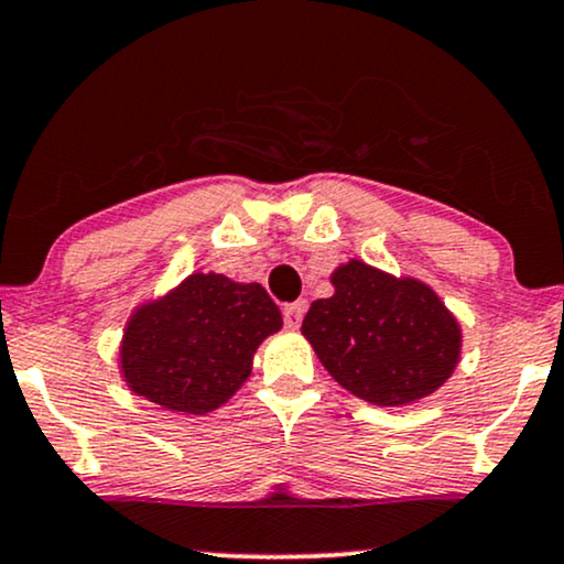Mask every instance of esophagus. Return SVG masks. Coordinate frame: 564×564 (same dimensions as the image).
Wrapping results in <instances>:
<instances>
[{
  "instance_id": "34e87169",
  "label": "esophagus",
  "mask_w": 564,
  "mask_h": 564,
  "mask_svg": "<svg viewBox=\"0 0 564 564\" xmlns=\"http://www.w3.org/2000/svg\"><path fill=\"white\" fill-rule=\"evenodd\" d=\"M305 308H308V303H305V300H297V303L284 305V311H282L284 326L292 328V332L300 328V321H303V316H305Z\"/></svg>"
}]
</instances>
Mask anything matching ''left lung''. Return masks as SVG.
<instances>
[{
  "instance_id": "left-lung-1",
  "label": "left lung",
  "mask_w": 564,
  "mask_h": 564,
  "mask_svg": "<svg viewBox=\"0 0 564 564\" xmlns=\"http://www.w3.org/2000/svg\"><path fill=\"white\" fill-rule=\"evenodd\" d=\"M334 295L311 303L303 336L336 383L376 406L430 397L460 360V324L437 292L349 259L332 274Z\"/></svg>"
}]
</instances>
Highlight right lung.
I'll return each instance as SVG.
<instances>
[{"label":"right lung","instance_id":"1","mask_svg":"<svg viewBox=\"0 0 564 564\" xmlns=\"http://www.w3.org/2000/svg\"><path fill=\"white\" fill-rule=\"evenodd\" d=\"M282 313L256 282L196 272L131 313L119 347L121 378L137 397L184 414L223 406L253 368Z\"/></svg>","mask_w":564,"mask_h":564}]
</instances>
